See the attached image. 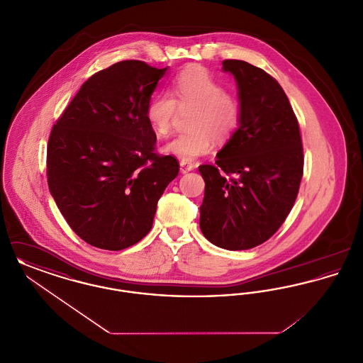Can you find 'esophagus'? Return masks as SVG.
Instances as JSON below:
<instances>
[{"label":"esophagus","instance_id":"34e87169","mask_svg":"<svg viewBox=\"0 0 363 363\" xmlns=\"http://www.w3.org/2000/svg\"><path fill=\"white\" fill-rule=\"evenodd\" d=\"M193 169H194V166L191 163H186V162H181L179 163V170H181L182 174L189 173Z\"/></svg>","mask_w":363,"mask_h":363}]
</instances>
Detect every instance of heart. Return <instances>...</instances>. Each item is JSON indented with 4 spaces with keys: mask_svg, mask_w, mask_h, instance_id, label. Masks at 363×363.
<instances>
[{
    "mask_svg": "<svg viewBox=\"0 0 363 363\" xmlns=\"http://www.w3.org/2000/svg\"><path fill=\"white\" fill-rule=\"evenodd\" d=\"M190 113L191 130L178 135L163 145V152L181 162H194L207 155L213 147V138L220 143L234 136L241 123L238 98L204 67L189 65L181 70L172 83L170 95L159 94L147 106L145 117L156 136H166L173 126L178 110Z\"/></svg>",
    "mask_w": 363,
    "mask_h": 363,
    "instance_id": "b5f03b06",
    "label": "heart"
}]
</instances>
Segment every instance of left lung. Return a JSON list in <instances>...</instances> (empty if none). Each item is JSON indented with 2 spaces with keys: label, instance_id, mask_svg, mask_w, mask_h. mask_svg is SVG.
Here are the masks:
<instances>
[{
  "label": "left lung",
  "instance_id": "obj_1",
  "mask_svg": "<svg viewBox=\"0 0 363 363\" xmlns=\"http://www.w3.org/2000/svg\"><path fill=\"white\" fill-rule=\"evenodd\" d=\"M241 104V123L203 164L204 200L200 228L227 250H246L269 240L293 208L303 174L299 125L287 95L267 72L240 60H225Z\"/></svg>",
  "mask_w": 363,
  "mask_h": 363
}]
</instances>
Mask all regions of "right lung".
I'll list each match as a JSON object with an SVG mask.
<instances>
[{
	"label": "right lung",
	"instance_id": "right-lung-1",
	"mask_svg": "<svg viewBox=\"0 0 363 363\" xmlns=\"http://www.w3.org/2000/svg\"><path fill=\"white\" fill-rule=\"evenodd\" d=\"M167 68L136 60L91 76L52 126L48 184L70 228L86 243L122 250L141 241L179 172L159 156L145 111Z\"/></svg>",
	"mask_w": 363,
	"mask_h": 363
}]
</instances>
